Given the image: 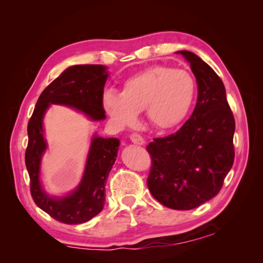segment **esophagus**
<instances>
[{
    "label": "esophagus",
    "instance_id": "34e87169",
    "mask_svg": "<svg viewBox=\"0 0 263 263\" xmlns=\"http://www.w3.org/2000/svg\"><path fill=\"white\" fill-rule=\"evenodd\" d=\"M130 139H131V141L133 142V144H138V145H144L145 144L144 138H142L139 135V133H137V132L132 133V135L130 136Z\"/></svg>",
    "mask_w": 263,
    "mask_h": 263
}]
</instances>
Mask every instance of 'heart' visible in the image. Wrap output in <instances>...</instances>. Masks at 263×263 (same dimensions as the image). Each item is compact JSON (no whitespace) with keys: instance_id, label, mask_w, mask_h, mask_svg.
Instances as JSON below:
<instances>
[{"instance_id":"obj_1","label":"heart","mask_w":263,"mask_h":263,"mask_svg":"<svg viewBox=\"0 0 263 263\" xmlns=\"http://www.w3.org/2000/svg\"><path fill=\"white\" fill-rule=\"evenodd\" d=\"M196 89L195 78L188 70L153 66L125 80L121 94L106 91L103 105L119 126L135 125L137 114L145 110L151 125L169 130L188 116Z\"/></svg>"}]
</instances>
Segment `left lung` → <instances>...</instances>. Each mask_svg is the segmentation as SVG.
<instances>
[{"label": "left lung", "mask_w": 263, "mask_h": 263, "mask_svg": "<svg viewBox=\"0 0 263 263\" xmlns=\"http://www.w3.org/2000/svg\"><path fill=\"white\" fill-rule=\"evenodd\" d=\"M177 53L190 62L197 102L179 131L154 138L146 147L152 159L147 186L164 206L191 210L219 193L232 168L235 122L215 70L193 52Z\"/></svg>", "instance_id": "left-lung-1"}]
</instances>
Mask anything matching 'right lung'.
Returning <instances> with one entry per match:
<instances>
[{
  "instance_id": "1",
  "label": "right lung",
  "mask_w": 263,
  "mask_h": 263,
  "mask_svg": "<svg viewBox=\"0 0 263 263\" xmlns=\"http://www.w3.org/2000/svg\"><path fill=\"white\" fill-rule=\"evenodd\" d=\"M108 73L102 65H77L62 72L44 89L28 123L25 164L30 176V191L34 203L55 220L82 224L102 211L105 201V182L117 157V138L94 136L81 183L66 197L48 196L39 182L41 160L46 149L43 117L50 104L67 105L82 111L89 118H105L103 90Z\"/></svg>"
}]
</instances>
